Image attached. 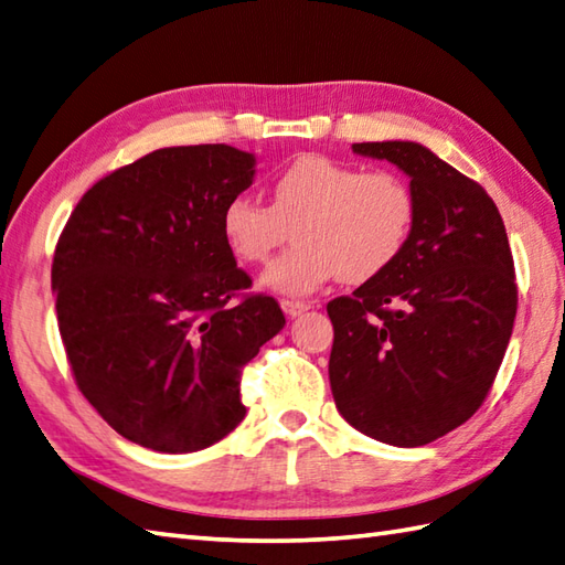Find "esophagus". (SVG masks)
<instances>
[{"instance_id":"34e87169","label":"esophagus","mask_w":565,"mask_h":565,"mask_svg":"<svg viewBox=\"0 0 565 565\" xmlns=\"http://www.w3.org/2000/svg\"><path fill=\"white\" fill-rule=\"evenodd\" d=\"M310 306L308 303H303V301H289V298H284L281 301V310L289 318H298V316H303L306 310H308Z\"/></svg>"}]
</instances>
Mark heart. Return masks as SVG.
Instances as JSON below:
<instances>
[{
	"mask_svg": "<svg viewBox=\"0 0 565 565\" xmlns=\"http://www.w3.org/2000/svg\"><path fill=\"white\" fill-rule=\"evenodd\" d=\"M415 194L393 172L303 154L274 177L269 206L252 196L225 203V245L245 264H264L289 231L296 245L264 271L262 286L284 296H308L342 276L376 279L403 255L415 225Z\"/></svg>",
	"mask_w": 565,
	"mask_h": 565,
	"instance_id": "1",
	"label": "heart"
}]
</instances>
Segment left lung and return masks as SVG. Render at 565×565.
<instances>
[{"mask_svg":"<svg viewBox=\"0 0 565 565\" xmlns=\"http://www.w3.org/2000/svg\"><path fill=\"white\" fill-rule=\"evenodd\" d=\"M352 152L398 167L417 211L393 267L328 303L332 398L362 435L423 447L481 407L505 356L518 313L505 223L481 184L419 142Z\"/></svg>","mask_w":565,"mask_h":565,"instance_id":"obj_1","label":"left lung"}]
</instances>
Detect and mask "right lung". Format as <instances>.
<instances>
[{
  "instance_id": "add662e5",
  "label": "right lung",
  "mask_w": 565,
  "mask_h": 565,
  "mask_svg": "<svg viewBox=\"0 0 565 565\" xmlns=\"http://www.w3.org/2000/svg\"><path fill=\"white\" fill-rule=\"evenodd\" d=\"M257 158L231 146L154 150L94 184L53 257L57 326L84 398L162 454L206 449L245 419L239 369L286 326L225 245V203Z\"/></svg>"
}]
</instances>
